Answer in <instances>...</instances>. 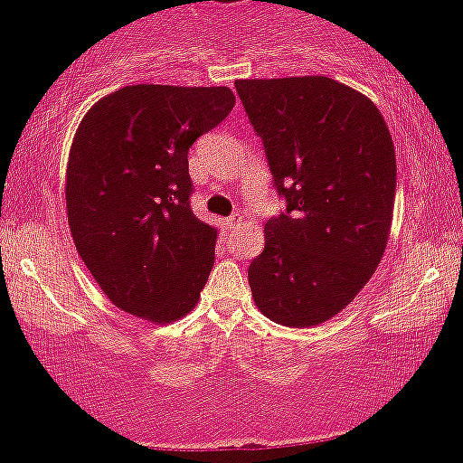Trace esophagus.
I'll return each mask as SVG.
<instances>
[{"label": "esophagus", "instance_id": "1", "mask_svg": "<svg viewBox=\"0 0 463 463\" xmlns=\"http://www.w3.org/2000/svg\"><path fill=\"white\" fill-rule=\"evenodd\" d=\"M241 220H243V217H241V213H239V211H237V213H232L231 217H228L226 224L231 226V228H237L239 224H241Z\"/></svg>", "mask_w": 463, "mask_h": 463}]
</instances>
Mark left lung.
<instances>
[{"label":"left lung","instance_id":"obj_1","mask_svg":"<svg viewBox=\"0 0 463 463\" xmlns=\"http://www.w3.org/2000/svg\"><path fill=\"white\" fill-rule=\"evenodd\" d=\"M285 213L250 263L257 309L307 328L346 309L383 259L396 152L370 98L326 76L237 80Z\"/></svg>","mask_w":463,"mask_h":463}]
</instances>
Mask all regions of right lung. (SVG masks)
I'll return each instance as SVG.
<instances>
[{
	"label": "right lung",
	"mask_w": 463,
	"mask_h": 463,
	"mask_svg": "<svg viewBox=\"0 0 463 463\" xmlns=\"http://www.w3.org/2000/svg\"><path fill=\"white\" fill-rule=\"evenodd\" d=\"M232 106L228 87L132 84L80 121L67 163V220L80 259L121 311L167 324L198 305L217 228L191 211L187 154Z\"/></svg>",
	"instance_id": "add662e5"
}]
</instances>
